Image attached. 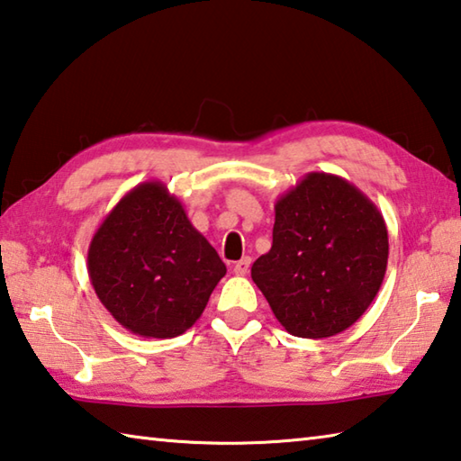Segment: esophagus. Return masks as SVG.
<instances>
[{
	"label": "esophagus",
	"instance_id": "esophagus-1",
	"mask_svg": "<svg viewBox=\"0 0 461 461\" xmlns=\"http://www.w3.org/2000/svg\"><path fill=\"white\" fill-rule=\"evenodd\" d=\"M249 267H250V257H242L240 260H237V263H234V267H232V271H234V275H247L249 273Z\"/></svg>",
	"mask_w": 461,
	"mask_h": 461
}]
</instances>
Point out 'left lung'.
<instances>
[{
    "label": "left lung",
    "instance_id": "left-lung-1",
    "mask_svg": "<svg viewBox=\"0 0 461 461\" xmlns=\"http://www.w3.org/2000/svg\"><path fill=\"white\" fill-rule=\"evenodd\" d=\"M389 240L384 214L337 175L309 172L276 201L273 247L250 276L294 337L349 329L384 283Z\"/></svg>",
    "mask_w": 461,
    "mask_h": 461
}]
</instances>
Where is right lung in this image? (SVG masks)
I'll use <instances>...</instances> for the list:
<instances>
[{
	"label": "right lung",
	"mask_w": 461,
	"mask_h": 461,
	"mask_svg": "<svg viewBox=\"0 0 461 461\" xmlns=\"http://www.w3.org/2000/svg\"><path fill=\"white\" fill-rule=\"evenodd\" d=\"M88 275L130 333L170 339L196 323L227 267L167 185L149 180L120 198L94 232Z\"/></svg>",
	"instance_id": "1"
}]
</instances>
